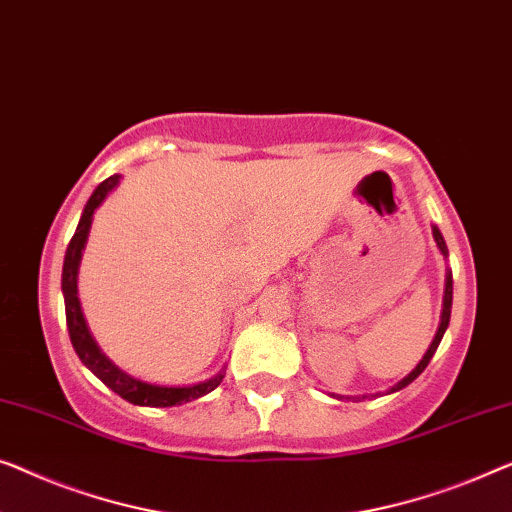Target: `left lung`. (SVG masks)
I'll list each match as a JSON object with an SVG mask.
<instances>
[{"label": "left lung", "instance_id": "obj_1", "mask_svg": "<svg viewBox=\"0 0 512 512\" xmlns=\"http://www.w3.org/2000/svg\"><path fill=\"white\" fill-rule=\"evenodd\" d=\"M434 231V240H436V247L441 249V254L443 256H448V247H446V240H443V235H441V231L439 228H432ZM450 307H453V272L448 270V274H446V293H443V314H441V323H439V330H436V335H434V339H432V344H429V348H427V353L422 355V360L418 362V367L413 369V372L409 374V376H404L402 381H399L397 385H392L390 388V392H397V390H402V388H406V385H409L411 381H416L418 376L425 372V367L429 365V360L434 358V353H436V348H439V344H441V339H443V332H446V328H448V323H450ZM332 397H337V399H360V397H344V395H332ZM365 399V397H362Z\"/></svg>", "mask_w": 512, "mask_h": 512}]
</instances>
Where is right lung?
<instances>
[{
  "label": "right lung",
  "mask_w": 512,
  "mask_h": 512,
  "mask_svg": "<svg viewBox=\"0 0 512 512\" xmlns=\"http://www.w3.org/2000/svg\"><path fill=\"white\" fill-rule=\"evenodd\" d=\"M117 184H120V175H110L108 180H103L99 187L94 189V194L87 201L83 217L78 221L76 233L66 247V256H64V270H62V293H64V305H66V328H69V337L71 344L76 348L78 358L83 360V365L90 369V372L108 385L110 390L117 392L122 399L136 404V406H177V404H187L191 399H198L212 392L217 385L224 379V369L219 374H214L212 379H207L203 383H194V385H182V388H168V385H152L145 381H138L129 376L127 372H122L115 362H110L106 355L101 353V348L96 346L94 337L90 335V328H87L83 309H80V300H78V268H80V258H83V249L87 244V235H90V226H92V217L106 196L113 191Z\"/></svg>",
  "instance_id": "obj_1"
}]
</instances>
